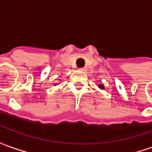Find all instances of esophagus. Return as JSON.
<instances>
[{
  "instance_id": "1",
  "label": "esophagus",
  "mask_w": 152,
  "mask_h": 152,
  "mask_svg": "<svg viewBox=\"0 0 152 152\" xmlns=\"http://www.w3.org/2000/svg\"><path fill=\"white\" fill-rule=\"evenodd\" d=\"M80 70L81 71V72H86V67H81V68H80Z\"/></svg>"
}]
</instances>
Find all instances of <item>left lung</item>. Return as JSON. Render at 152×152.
I'll list each match as a JSON object with an SVG mask.
<instances>
[{
  "instance_id": "8db88e82",
  "label": "left lung",
  "mask_w": 152,
  "mask_h": 152,
  "mask_svg": "<svg viewBox=\"0 0 152 152\" xmlns=\"http://www.w3.org/2000/svg\"><path fill=\"white\" fill-rule=\"evenodd\" d=\"M99 88H100V89H104V87H103V86H102V85H99Z\"/></svg>"
}]
</instances>
